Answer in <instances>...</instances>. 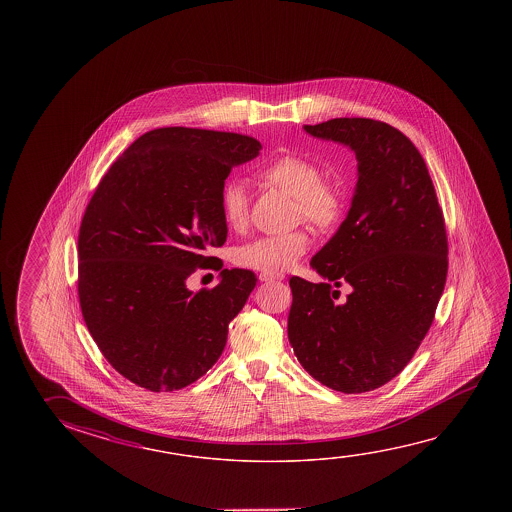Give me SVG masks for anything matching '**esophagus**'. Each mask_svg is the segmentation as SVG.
Segmentation results:
<instances>
[{
  "instance_id": "34e87169",
  "label": "esophagus",
  "mask_w": 512,
  "mask_h": 512,
  "mask_svg": "<svg viewBox=\"0 0 512 512\" xmlns=\"http://www.w3.org/2000/svg\"><path fill=\"white\" fill-rule=\"evenodd\" d=\"M259 280L260 282H275V280H282V277H278V275H266V273H260Z\"/></svg>"
}]
</instances>
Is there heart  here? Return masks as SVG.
I'll return each instance as SVG.
<instances>
[{"label":"heart","instance_id":"obj_1","mask_svg":"<svg viewBox=\"0 0 512 512\" xmlns=\"http://www.w3.org/2000/svg\"><path fill=\"white\" fill-rule=\"evenodd\" d=\"M260 178L278 185L296 200L298 218L314 227L330 228L343 216L344 194L339 185L323 180L321 168L302 155H282L260 169ZM221 210L228 228L241 230L250 218V194L243 180H232L223 187ZM307 230L298 228L285 234L262 235L235 250V262L243 268L266 275H280L293 268L309 250Z\"/></svg>","mask_w":512,"mask_h":512}]
</instances>
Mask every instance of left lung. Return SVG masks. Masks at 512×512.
I'll return each instance as SVG.
<instances>
[{
  "label": "left lung",
  "mask_w": 512,
  "mask_h": 512,
  "mask_svg": "<svg viewBox=\"0 0 512 512\" xmlns=\"http://www.w3.org/2000/svg\"><path fill=\"white\" fill-rule=\"evenodd\" d=\"M305 132L352 148V207L310 266L289 280L287 334L303 369L344 394L373 391L409 364L434 321L448 273L443 210L409 137L368 118H336ZM353 285L343 304L335 287Z\"/></svg>",
  "instance_id": "obj_1"
}]
</instances>
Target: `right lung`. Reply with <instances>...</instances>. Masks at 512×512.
<instances>
[{"instance_id": "obj_1", "label": "right lung", "mask_w": 512, "mask_h": 512, "mask_svg": "<svg viewBox=\"0 0 512 512\" xmlns=\"http://www.w3.org/2000/svg\"><path fill=\"white\" fill-rule=\"evenodd\" d=\"M262 148L248 135L168 126L141 135L94 191L78 234V298L103 357L153 393L189 386L225 350L228 323L257 284L223 269L193 293L198 268L221 269L225 180Z\"/></svg>"}]
</instances>
